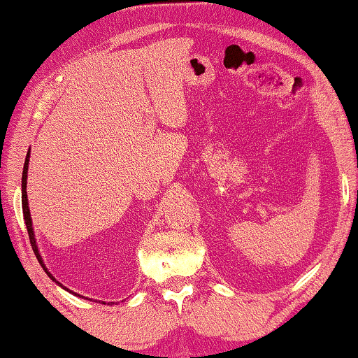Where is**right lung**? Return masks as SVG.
<instances>
[{
    "instance_id": "1",
    "label": "right lung",
    "mask_w": 358,
    "mask_h": 358,
    "mask_svg": "<svg viewBox=\"0 0 358 358\" xmlns=\"http://www.w3.org/2000/svg\"><path fill=\"white\" fill-rule=\"evenodd\" d=\"M29 159H30V151L27 152V157H25V164H24V172H22V212H24V220H25V227H27V231H29V238H30V244H31V249H34V252L36 255V259H38V262L41 264L43 270L46 271L48 276L52 281L55 280V276H52L50 271H48V268L45 266V264H43L41 260V255H40V250H38V246H36V241H35V234H34V227H31V217H30V209H29V199H27V170H29ZM57 285H59L61 287H64L59 281H56ZM64 289H67V287H64ZM69 291V289H67Z\"/></svg>"
}]
</instances>
